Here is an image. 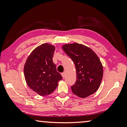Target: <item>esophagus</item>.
<instances>
[{
  "mask_svg": "<svg viewBox=\"0 0 127 127\" xmlns=\"http://www.w3.org/2000/svg\"><path fill=\"white\" fill-rule=\"evenodd\" d=\"M62 77H63V78H64V77H65V72L62 73Z\"/></svg>",
  "mask_w": 127,
  "mask_h": 127,
  "instance_id": "1",
  "label": "esophagus"
}]
</instances>
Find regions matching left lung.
Here are the masks:
<instances>
[{"mask_svg":"<svg viewBox=\"0 0 127 127\" xmlns=\"http://www.w3.org/2000/svg\"><path fill=\"white\" fill-rule=\"evenodd\" d=\"M66 54L74 62L77 80L71 86L74 95L85 98L98 90L103 77V67L98 56L89 47L78 43L62 46Z\"/></svg>","mask_w":127,"mask_h":127,"instance_id":"left-lung-1","label":"left lung"}]
</instances>
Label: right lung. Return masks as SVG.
<instances>
[{"instance_id": "right-lung-1", "label": "right lung", "mask_w": 127, "mask_h": 127, "mask_svg": "<svg viewBox=\"0 0 127 127\" xmlns=\"http://www.w3.org/2000/svg\"><path fill=\"white\" fill-rule=\"evenodd\" d=\"M55 49L54 46L48 43L41 44L32 51L25 64L24 74L27 85L41 96L52 93L62 79L53 62Z\"/></svg>"}]
</instances>
